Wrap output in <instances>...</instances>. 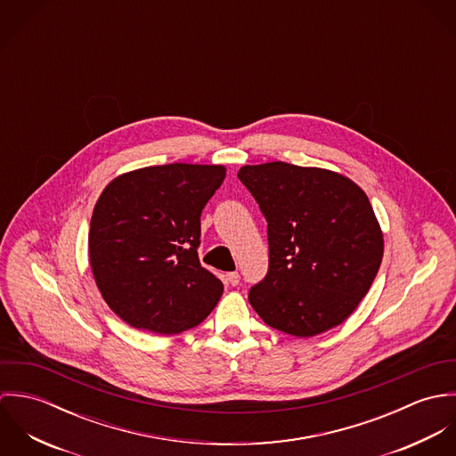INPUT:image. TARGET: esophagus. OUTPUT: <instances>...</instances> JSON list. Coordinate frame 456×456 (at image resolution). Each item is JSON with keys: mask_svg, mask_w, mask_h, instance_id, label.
<instances>
[{"mask_svg": "<svg viewBox=\"0 0 456 456\" xmlns=\"http://www.w3.org/2000/svg\"><path fill=\"white\" fill-rule=\"evenodd\" d=\"M226 281L232 284V286H237L240 282V273L239 272H230L226 273Z\"/></svg>", "mask_w": 456, "mask_h": 456, "instance_id": "34e87169", "label": "esophagus"}]
</instances>
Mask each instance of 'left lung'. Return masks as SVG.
<instances>
[{
  "label": "left lung",
  "mask_w": 456,
  "mask_h": 456,
  "mask_svg": "<svg viewBox=\"0 0 456 456\" xmlns=\"http://www.w3.org/2000/svg\"><path fill=\"white\" fill-rule=\"evenodd\" d=\"M240 183L266 219L268 272L249 304L272 328L313 337L340 325L370 289L383 232L351 179L284 161L246 165Z\"/></svg>",
  "instance_id": "8db88e82"
}]
</instances>
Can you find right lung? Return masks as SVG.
<instances>
[{"label":"right lung","instance_id":"right-lung-1","mask_svg":"<svg viewBox=\"0 0 456 456\" xmlns=\"http://www.w3.org/2000/svg\"><path fill=\"white\" fill-rule=\"evenodd\" d=\"M221 165L172 163L116 177L98 198L89 261L109 307L128 325L174 335L200 325L223 282L198 260L200 216Z\"/></svg>","mask_w":456,"mask_h":456}]
</instances>
